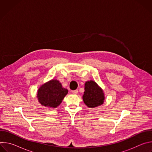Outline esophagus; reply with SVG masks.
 I'll use <instances>...</instances> for the list:
<instances>
[{
	"mask_svg": "<svg viewBox=\"0 0 152 152\" xmlns=\"http://www.w3.org/2000/svg\"><path fill=\"white\" fill-rule=\"evenodd\" d=\"M72 93L74 94H77L78 93V90H73V91H72Z\"/></svg>",
	"mask_w": 152,
	"mask_h": 152,
	"instance_id": "1",
	"label": "esophagus"
}]
</instances>
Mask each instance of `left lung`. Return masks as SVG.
<instances>
[{"mask_svg":"<svg viewBox=\"0 0 152 152\" xmlns=\"http://www.w3.org/2000/svg\"><path fill=\"white\" fill-rule=\"evenodd\" d=\"M104 99L103 91L95 82L90 80L85 83L83 100L86 106L91 108L99 106L103 103Z\"/></svg>","mask_w":152,"mask_h":152,"instance_id":"1","label":"left lung"}]
</instances>
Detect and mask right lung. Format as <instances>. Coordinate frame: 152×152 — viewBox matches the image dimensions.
I'll list each match as a JSON object with an SVG mask.
<instances>
[{
	"label": "right lung",
	"instance_id": "obj_1",
	"mask_svg": "<svg viewBox=\"0 0 152 152\" xmlns=\"http://www.w3.org/2000/svg\"><path fill=\"white\" fill-rule=\"evenodd\" d=\"M67 93L68 90L64 88L58 80H52L43 84L38 89L37 97L42 105L56 107Z\"/></svg>",
	"mask_w": 152,
	"mask_h": 152
}]
</instances>
